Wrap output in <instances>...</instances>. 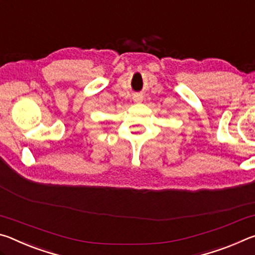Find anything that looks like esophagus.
Masks as SVG:
<instances>
[{"mask_svg":"<svg viewBox=\"0 0 255 255\" xmlns=\"http://www.w3.org/2000/svg\"><path fill=\"white\" fill-rule=\"evenodd\" d=\"M133 100H135L136 102H138V101H140V100H141V97H140V96H136L135 98H133Z\"/></svg>","mask_w":255,"mask_h":255,"instance_id":"esophagus-1","label":"esophagus"}]
</instances>
